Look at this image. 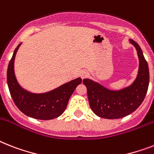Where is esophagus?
<instances>
[{
	"mask_svg": "<svg viewBox=\"0 0 154 154\" xmlns=\"http://www.w3.org/2000/svg\"><path fill=\"white\" fill-rule=\"evenodd\" d=\"M88 75V71L83 70V71H81V78H85V77H87Z\"/></svg>",
	"mask_w": 154,
	"mask_h": 154,
	"instance_id": "1",
	"label": "esophagus"
}]
</instances>
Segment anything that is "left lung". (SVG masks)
I'll list each match as a JSON object with an SVG mask.
<instances>
[{"instance_id":"left-lung-1","label":"left lung","mask_w":154,"mask_h":154,"mask_svg":"<svg viewBox=\"0 0 154 154\" xmlns=\"http://www.w3.org/2000/svg\"><path fill=\"white\" fill-rule=\"evenodd\" d=\"M129 41L137 50L139 59L138 75L131 85L115 91L92 80H83L90 107L99 117L108 119L122 118L134 112L144 100L149 82L148 64L139 45L132 39Z\"/></svg>"}]
</instances>
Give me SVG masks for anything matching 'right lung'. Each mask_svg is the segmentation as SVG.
Instances as JSON below:
<instances>
[{
	"mask_svg": "<svg viewBox=\"0 0 154 154\" xmlns=\"http://www.w3.org/2000/svg\"><path fill=\"white\" fill-rule=\"evenodd\" d=\"M20 45L15 49L7 70V83L11 97L16 107L26 116L41 120L57 118L64 112L71 95L82 80L77 77L44 93H32L23 89L19 85L14 72L15 57Z\"/></svg>",
	"mask_w": 154,
	"mask_h": 154,
	"instance_id": "1",
	"label": "right lung"
}]
</instances>
